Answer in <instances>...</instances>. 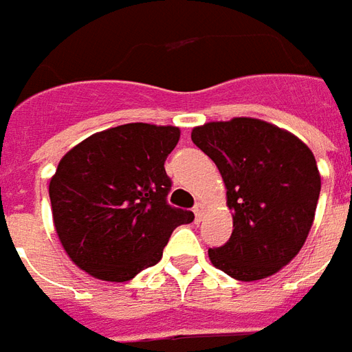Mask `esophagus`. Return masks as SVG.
I'll return each mask as SVG.
<instances>
[{"mask_svg": "<svg viewBox=\"0 0 352 352\" xmlns=\"http://www.w3.org/2000/svg\"><path fill=\"white\" fill-rule=\"evenodd\" d=\"M193 212H195V220L201 221L203 220V214H204V204L203 203H197L193 206Z\"/></svg>", "mask_w": 352, "mask_h": 352, "instance_id": "34e87169", "label": "esophagus"}]
</instances>
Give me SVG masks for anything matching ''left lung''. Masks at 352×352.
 I'll use <instances>...</instances> for the list:
<instances>
[{"label":"left lung","instance_id":"1","mask_svg":"<svg viewBox=\"0 0 352 352\" xmlns=\"http://www.w3.org/2000/svg\"><path fill=\"white\" fill-rule=\"evenodd\" d=\"M191 140L228 188L233 233L208 248L214 267L260 280L288 265L307 239L320 195L313 151L290 132L250 117L195 126Z\"/></svg>","mask_w":352,"mask_h":352}]
</instances>
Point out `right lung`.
<instances>
[{"label": "right lung", "instance_id": "right-lung-1", "mask_svg": "<svg viewBox=\"0 0 352 352\" xmlns=\"http://www.w3.org/2000/svg\"><path fill=\"white\" fill-rule=\"evenodd\" d=\"M178 126L129 123L96 132L62 157L49 184L52 220L77 267L109 283L131 280L163 256L193 212L166 203L164 161Z\"/></svg>", "mask_w": 352, "mask_h": 352}]
</instances>
